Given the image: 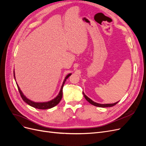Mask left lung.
Segmentation results:
<instances>
[{"instance_id":"1","label":"left lung","mask_w":146,"mask_h":146,"mask_svg":"<svg viewBox=\"0 0 146 146\" xmlns=\"http://www.w3.org/2000/svg\"><path fill=\"white\" fill-rule=\"evenodd\" d=\"M83 94L84 96V97H85V98L86 99V100L88 102L90 103L91 104L93 105L94 106H96V107H102V108H105V107H113V106L115 105L116 104H117L118 103V102H117L116 103H114V104H98V103H96L95 102L92 101L91 99H90L88 97H87L85 93L83 92Z\"/></svg>"}]
</instances>
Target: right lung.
<instances>
[{
	"label": "right lung",
	"mask_w": 146,
	"mask_h": 146,
	"mask_svg": "<svg viewBox=\"0 0 146 146\" xmlns=\"http://www.w3.org/2000/svg\"><path fill=\"white\" fill-rule=\"evenodd\" d=\"M13 73H14V77L15 79V71L13 72ZM70 75H71V74H69L65 77L64 82L63 83V85H62V86H61V90L60 91L58 95L57 96L56 98H54V99H52V100H50V101L46 102H33L32 100H29L24 95L23 92H22L21 90H20V88L18 86V85H17V83L16 84H17V88H18V90H19V92L21 94V98L25 103H27L28 105L32 106V107H33L35 108L41 109V110H46V109H49V108H53L54 107H55V106H56V105H58L59 104L60 100H61V98H62V97H63V88L64 86V84L65 82L66 81V79H68V78L70 76Z\"/></svg>",
	"instance_id": "right-lung-1"
}]
</instances>
